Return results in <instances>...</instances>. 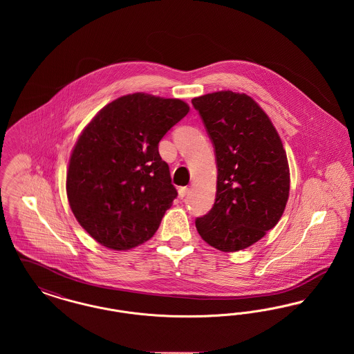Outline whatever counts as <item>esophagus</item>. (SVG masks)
I'll return each mask as SVG.
<instances>
[{
	"mask_svg": "<svg viewBox=\"0 0 354 354\" xmlns=\"http://www.w3.org/2000/svg\"><path fill=\"white\" fill-rule=\"evenodd\" d=\"M188 191H189L188 187H180V188H179V198H180V199L185 198V195L188 194Z\"/></svg>",
	"mask_w": 354,
	"mask_h": 354,
	"instance_id": "34e87169",
	"label": "esophagus"
}]
</instances>
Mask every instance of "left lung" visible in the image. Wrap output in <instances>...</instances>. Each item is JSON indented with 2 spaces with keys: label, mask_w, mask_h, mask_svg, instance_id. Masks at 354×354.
Instances as JSON below:
<instances>
[{
  "label": "left lung",
  "mask_w": 354,
  "mask_h": 354,
  "mask_svg": "<svg viewBox=\"0 0 354 354\" xmlns=\"http://www.w3.org/2000/svg\"><path fill=\"white\" fill-rule=\"evenodd\" d=\"M216 158L214 207L196 228L223 252L259 241L281 218L289 196V167L268 115L247 94L218 91L192 100Z\"/></svg>",
  "instance_id": "obj_1"
}]
</instances>
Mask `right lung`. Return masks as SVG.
Listing matches in <instances>:
<instances>
[{"label":"right lung","instance_id":"add662e5","mask_svg":"<svg viewBox=\"0 0 354 354\" xmlns=\"http://www.w3.org/2000/svg\"><path fill=\"white\" fill-rule=\"evenodd\" d=\"M185 102L135 93L84 127L68 162L70 208L84 231L115 251L150 240L178 196L158 145L188 114Z\"/></svg>","mask_w":354,"mask_h":354}]
</instances>
